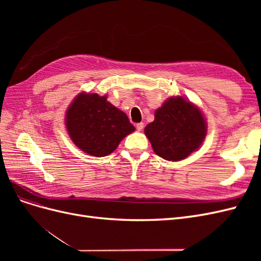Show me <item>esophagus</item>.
Segmentation results:
<instances>
[{"label": "esophagus", "mask_w": 261, "mask_h": 261, "mask_svg": "<svg viewBox=\"0 0 261 261\" xmlns=\"http://www.w3.org/2000/svg\"><path fill=\"white\" fill-rule=\"evenodd\" d=\"M136 128H137V130H143L144 129V123L143 122H140V123H137L136 124Z\"/></svg>", "instance_id": "esophagus-1"}]
</instances>
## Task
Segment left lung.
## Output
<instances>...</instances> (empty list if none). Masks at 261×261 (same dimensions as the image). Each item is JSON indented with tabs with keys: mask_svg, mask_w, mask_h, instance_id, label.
<instances>
[{
	"mask_svg": "<svg viewBox=\"0 0 261 261\" xmlns=\"http://www.w3.org/2000/svg\"><path fill=\"white\" fill-rule=\"evenodd\" d=\"M206 130L199 109L181 97H175L156 110L154 121L146 126L145 134L158 155L179 161L200 147Z\"/></svg>",
	"mask_w": 261,
	"mask_h": 261,
	"instance_id": "1",
	"label": "left lung"
}]
</instances>
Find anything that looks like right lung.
Instances as JSON below:
<instances>
[{
	"instance_id": "add662e5",
	"label": "right lung",
	"mask_w": 261,
	"mask_h": 261,
	"mask_svg": "<svg viewBox=\"0 0 261 261\" xmlns=\"http://www.w3.org/2000/svg\"><path fill=\"white\" fill-rule=\"evenodd\" d=\"M66 127L74 144L93 156L112 153L135 130L127 115L97 93L76 97L66 112Z\"/></svg>"
}]
</instances>
